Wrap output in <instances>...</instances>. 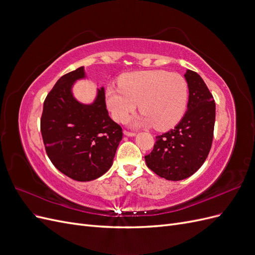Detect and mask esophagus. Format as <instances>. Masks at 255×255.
Instances as JSON below:
<instances>
[{
	"label": "esophagus",
	"mask_w": 255,
	"mask_h": 255,
	"mask_svg": "<svg viewBox=\"0 0 255 255\" xmlns=\"http://www.w3.org/2000/svg\"><path fill=\"white\" fill-rule=\"evenodd\" d=\"M123 134H125L126 136H129V137L135 136V133H134V132H129V130H127V129L123 130Z\"/></svg>",
	"instance_id": "34e87169"
}]
</instances>
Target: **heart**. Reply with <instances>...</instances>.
Wrapping results in <instances>:
<instances>
[{
  "label": "heart",
  "instance_id": "obj_1",
  "mask_svg": "<svg viewBox=\"0 0 255 255\" xmlns=\"http://www.w3.org/2000/svg\"><path fill=\"white\" fill-rule=\"evenodd\" d=\"M119 88L105 90V102L115 121L125 122L139 103L135 126H154L158 130L175 127L188 102V85L177 73L144 70L121 75Z\"/></svg>",
  "mask_w": 255,
  "mask_h": 255
}]
</instances>
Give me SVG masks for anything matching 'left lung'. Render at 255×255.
<instances>
[{
    "label": "left lung",
    "mask_w": 255,
    "mask_h": 255,
    "mask_svg": "<svg viewBox=\"0 0 255 255\" xmlns=\"http://www.w3.org/2000/svg\"><path fill=\"white\" fill-rule=\"evenodd\" d=\"M189 97L187 112L174 128L156 136L153 150L145 155L146 166L169 181H181L194 174L210 153L216 105L206 84L197 72L187 70Z\"/></svg>",
    "instance_id": "1"
}]
</instances>
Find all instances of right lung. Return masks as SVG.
<instances>
[{
    "mask_svg": "<svg viewBox=\"0 0 255 255\" xmlns=\"http://www.w3.org/2000/svg\"><path fill=\"white\" fill-rule=\"evenodd\" d=\"M84 78L80 67L56 82L44 100L40 129L52 164L72 180L88 182L112 167L122 128L109 116L103 87L91 104L73 97V84Z\"/></svg>",
    "mask_w": 255,
    "mask_h": 255,
    "instance_id": "1",
    "label": "right lung"
}]
</instances>
